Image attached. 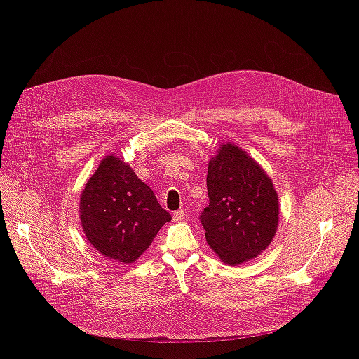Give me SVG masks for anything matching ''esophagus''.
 Returning a JSON list of instances; mask_svg holds the SVG:
<instances>
[{
  "label": "esophagus",
  "mask_w": 359,
  "mask_h": 359,
  "mask_svg": "<svg viewBox=\"0 0 359 359\" xmlns=\"http://www.w3.org/2000/svg\"><path fill=\"white\" fill-rule=\"evenodd\" d=\"M184 220V212L183 210H177L173 213V222L179 223V222H183Z\"/></svg>",
  "instance_id": "esophagus-1"
}]
</instances>
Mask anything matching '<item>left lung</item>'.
<instances>
[{
  "label": "left lung",
  "instance_id": "obj_1",
  "mask_svg": "<svg viewBox=\"0 0 359 359\" xmlns=\"http://www.w3.org/2000/svg\"><path fill=\"white\" fill-rule=\"evenodd\" d=\"M209 206L200 215L217 257L238 266L257 257L278 227V194L273 180L236 143L220 144L208 169Z\"/></svg>",
  "mask_w": 359,
  "mask_h": 359
}]
</instances>
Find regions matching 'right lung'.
Masks as SVG:
<instances>
[{
	"instance_id": "add662e5",
	"label": "right lung",
	"mask_w": 359,
	"mask_h": 359,
	"mask_svg": "<svg viewBox=\"0 0 359 359\" xmlns=\"http://www.w3.org/2000/svg\"><path fill=\"white\" fill-rule=\"evenodd\" d=\"M79 219L95 250L108 259L130 264L149 248L172 216L128 163L108 155L85 184Z\"/></svg>"
}]
</instances>
